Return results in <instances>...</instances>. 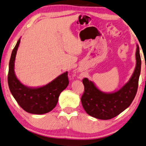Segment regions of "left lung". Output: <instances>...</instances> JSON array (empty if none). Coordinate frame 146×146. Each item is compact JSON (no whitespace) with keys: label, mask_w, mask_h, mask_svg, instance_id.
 Returning <instances> with one entry per match:
<instances>
[{"label":"left lung","mask_w":146,"mask_h":146,"mask_svg":"<svg viewBox=\"0 0 146 146\" xmlns=\"http://www.w3.org/2000/svg\"><path fill=\"white\" fill-rule=\"evenodd\" d=\"M136 64L132 76L120 90L111 93L101 91L87 78H84V93L81 101L89 115L101 120L117 117L130 106L136 96L141 71V58L138 45H136Z\"/></svg>","instance_id":"left-lung-1"}]
</instances>
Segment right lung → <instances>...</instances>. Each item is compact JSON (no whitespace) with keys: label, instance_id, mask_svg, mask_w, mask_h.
Returning <instances> with one entry per match:
<instances>
[{"label":"right lung","instance_id":"1","mask_svg":"<svg viewBox=\"0 0 146 146\" xmlns=\"http://www.w3.org/2000/svg\"><path fill=\"white\" fill-rule=\"evenodd\" d=\"M20 43V38L12 50L9 62L8 84L10 92L19 105L27 113L35 115L47 113L56 107L60 93L68 85V72L41 87L24 85L17 78L14 72V62Z\"/></svg>","mask_w":146,"mask_h":146}]
</instances>
